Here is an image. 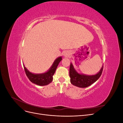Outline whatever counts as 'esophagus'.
Returning <instances> with one entry per match:
<instances>
[{"mask_svg": "<svg viewBox=\"0 0 123 123\" xmlns=\"http://www.w3.org/2000/svg\"><path fill=\"white\" fill-rule=\"evenodd\" d=\"M63 55H64V56H68L69 55V53L68 52H64V53H63Z\"/></svg>", "mask_w": 123, "mask_h": 123, "instance_id": "obj_1", "label": "esophagus"}]
</instances>
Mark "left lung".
Wrapping results in <instances>:
<instances>
[{
	"instance_id": "1",
	"label": "left lung",
	"mask_w": 123,
	"mask_h": 123,
	"mask_svg": "<svg viewBox=\"0 0 123 123\" xmlns=\"http://www.w3.org/2000/svg\"><path fill=\"white\" fill-rule=\"evenodd\" d=\"M103 70V66L99 71L95 75H88L78 73L73 67L72 63L70 64L69 75L70 81L72 85L80 88H86L92 85L97 80L101 75Z\"/></svg>"
}]
</instances>
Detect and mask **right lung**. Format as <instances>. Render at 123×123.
Instances as JSON below:
<instances>
[{
	"label": "right lung",
	"instance_id": "obj_1",
	"mask_svg": "<svg viewBox=\"0 0 123 123\" xmlns=\"http://www.w3.org/2000/svg\"><path fill=\"white\" fill-rule=\"evenodd\" d=\"M62 60V56L56 58L53 65L47 72L41 74H34L30 72L25 66L24 69L26 75L32 83L39 86H46L51 83L53 80V75L55 72L59 62Z\"/></svg>",
	"mask_w": 123,
	"mask_h": 123
}]
</instances>
